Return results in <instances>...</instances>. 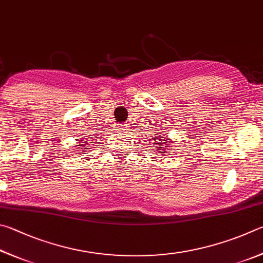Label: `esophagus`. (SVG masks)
I'll return each instance as SVG.
<instances>
[{
	"label": "esophagus",
	"mask_w": 263,
	"mask_h": 263,
	"mask_svg": "<svg viewBox=\"0 0 263 263\" xmlns=\"http://www.w3.org/2000/svg\"><path fill=\"white\" fill-rule=\"evenodd\" d=\"M123 128H126V127H124V126H120L119 127V129H123Z\"/></svg>",
	"instance_id": "1"
}]
</instances>
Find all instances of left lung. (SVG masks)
<instances>
[{"mask_svg":"<svg viewBox=\"0 0 263 263\" xmlns=\"http://www.w3.org/2000/svg\"><path fill=\"white\" fill-rule=\"evenodd\" d=\"M163 141H167V140H164V139H162ZM168 142V141H167ZM164 144H166V142H163V143H162V142H158V143H157V148H166V146H168V145H164ZM159 150V149H158ZM164 150V149H163ZM163 154H166V153H163Z\"/></svg>","mask_w":263,"mask_h":263,"instance_id":"left-lung-1","label":"left lung"}]
</instances>
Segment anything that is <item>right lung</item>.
<instances>
[{"label":"right lung","mask_w":263,"mask_h":263,"mask_svg":"<svg viewBox=\"0 0 263 263\" xmlns=\"http://www.w3.org/2000/svg\"><path fill=\"white\" fill-rule=\"evenodd\" d=\"M84 143H87V142L86 141H84ZM82 145V144H81ZM82 149H84V148H82Z\"/></svg>","instance_id":"1"}]
</instances>
